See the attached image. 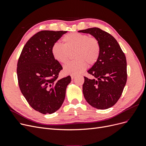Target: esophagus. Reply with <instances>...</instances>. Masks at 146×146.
Returning a JSON list of instances; mask_svg holds the SVG:
<instances>
[{
	"label": "esophagus",
	"instance_id": "esophagus-1",
	"mask_svg": "<svg viewBox=\"0 0 146 146\" xmlns=\"http://www.w3.org/2000/svg\"><path fill=\"white\" fill-rule=\"evenodd\" d=\"M70 77H71L72 79H74L75 78V76H74V75H71V76H70Z\"/></svg>",
	"mask_w": 146,
	"mask_h": 146
}]
</instances>
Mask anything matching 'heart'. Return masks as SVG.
I'll list each match as a JSON object with an SVG mask.
<instances>
[{
  "label": "heart",
  "mask_w": 146,
  "mask_h": 146,
  "mask_svg": "<svg viewBox=\"0 0 146 146\" xmlns=\"http://www.w3.org/2000/svg\"><path fill=\"white\" fill-rule=\"evenodd\" d=\"M63 44L55 42L52 46L51 52L54 59L60 63L67 62L69 53L74 52L73 58L64 66V72L67 74L76 75L85 70L88 64L93 65L98 60L100 54L99 42L95 38L88 35L71 33L63 38Z\"/></svg>",
  "instance_id": "1"
}]
</instances>
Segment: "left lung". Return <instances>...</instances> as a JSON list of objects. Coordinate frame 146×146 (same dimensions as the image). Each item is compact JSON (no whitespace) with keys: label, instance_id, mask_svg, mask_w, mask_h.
Segmentation results:
<instances>
[{"label":"left lung","instance_id":"1","mask_svg":"<svg viewBox=\"0 0 146 146\" xmlns=\"http://www.w3.org/2000/svg\"><path fill=\"white\" fill-rule=\"evenodd\" d=\"M78 32L90 33L98 39L100 46L98 60L88 70L95 78L84 77V97L92 107L99 110L108 109L121 98L127 82L125 54L116 39L99 28L87 29Z\"/></svg>","mask_w":146,"mask_h":146}]
</instances>
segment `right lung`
Wrapping results in <instances>:
<instances>
[{
    "label": "right lung",
    "instance_id": "obj_1",
    "mask_svg": "<svg viewBox=\"0 0 146 146\" xmlns=\"http://www.w3.org/2000/svg\"><path fill=\"white\" fill-rule=\"evenodd\" d=\"M67 31L42 30L34 35L23 48L17 64L22 94L35 110L44 114L56 111L62 105L71 77L58 79L63 69L53 56L52 45Z\"/></svg>",
    "mask_w": 146,
    "mask_h": 146
}]
</instances>
